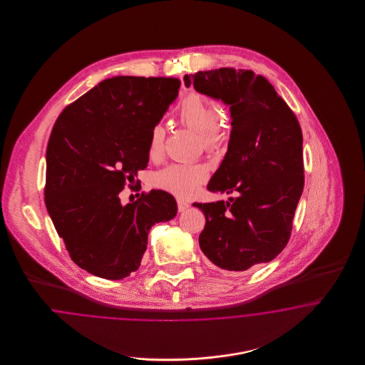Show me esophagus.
Segmentation results:
<instances>
[{
    "label": "esophagus",
    "mask_w": 365,
    "mask_h": 365,
    "mask_svg": "<svg viewBox=\"0 0 365 365\" xmlns=\"http://www.w3.org/2000/svg\"><path fill=\"white\" fill-rule=\"evenodd\" d=\"M189 208V204L180 198H178V210L179 212H185L186 209Z\"/></svg>",
    "instance_id": "34e87169"
}]
</instances>
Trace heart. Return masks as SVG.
Masks as SVG:
<instances>
[{
    "label": "heart",
    "instance_id": "1",
    "mask_svg": "<svg viewBox=\"0 0 365 365\" xmlns=\"http://www.w3.org/2000/svg\"><path fill=\"white\" fill-rule=\"evenodd\" d=\"M223 108L210 103L198 93L189 94L179 109V119L183 124L198 133L207 150H215L225 139V130L220 125ZM165 131L156 124L150 131L149 155H160L164 146ZM208 170L201 164H171L155 175L158 187L175 192L180 197H190L207 180Z\"/></svg>",
    "mask_w": 365,
    "mask_h": 365
}]
</instances>
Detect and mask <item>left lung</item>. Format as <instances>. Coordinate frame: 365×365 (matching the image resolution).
I'll return each mask as SVG.
<instances>
[{
	"label": "left lung",
	"instance_id": "obj_1",
	"mask_svg": "<svg viewBox=\"0 0 365 365\" xmlns=\"http://www.w3.org/2000/svg\"><path fill=\"white\" fill-rule=\"evenodd\" d=\"M185 85L230 105L226 156L208 190L228 201L192 204L207 219L198 242L216 267L241 272L274 260L289 242L304 189L302 131L274 86L253 71L185 75Z\"/></svg>",
	"mask_w": 365,
	"mask_h": 365
}]
</instances>
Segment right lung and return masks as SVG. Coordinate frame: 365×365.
Segmentation results:
<instances>
[{"mask_svg": "<svg viewBox=\"0 0 365 365\" xmlns=\"http://www.w3.org/2000/svg\"><path fill=\"white\" fill-rule=\"evenodd\" d=\"M176 78L115 76L64 108L46 149L45 204L72 261L119 280L137 271L152 226L174 219L163 190L122 205L120 191L149 161L152 128L178 97Z\"/></svg>", "mask_w": 365, "mask_h": 365, "instance_id": "obj_1", "label": "right lung"}]
</instances>
